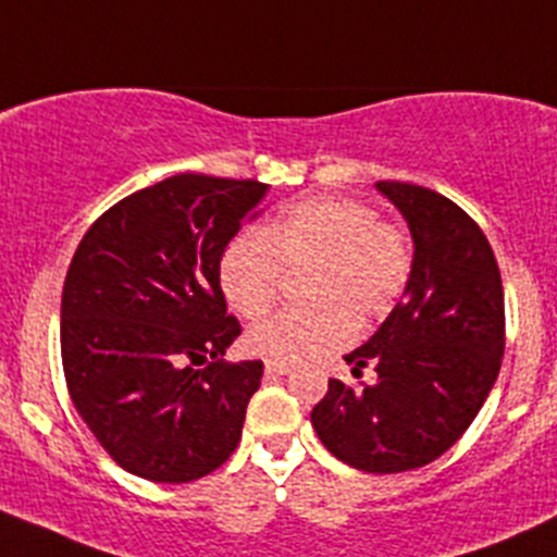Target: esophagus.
I'll list each match as a JSON object with an SVG mask.
<instances>
[{
  "label": "esophagus",
  "instance_id": "1",
  "mask_svg": "<svg viewBox=\"0 0 557 557\" xmlns=\"http://www.w3.org/2000/svg\"><path fill=\"white\" fill-rule=\"evenodd\" d=\"M290 367L288 363H274V361H267V374L269 377H283V374H288Z\"/></svg>",
  "mask_w": 557,
  "mask_h": 557
}]
</instances>
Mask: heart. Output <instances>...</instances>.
Masks as SVG:
<instances>
[{
  "mask_svg": "<svg viewBox=\"0 0 557 557\" xmlns=\"http://www.w3.org/2000/svg\"><path fill=\"white\" fill-rule=\"evenodd\" d=\"M285 272L307 269L301 299L247 331V347L274 363H305L345 345L352 320L383 314L409 274L401 232L356 199L323 196L288 207L258 232H243L221 256V288L243 318H261Z\"/></svg>",
  "mask_w": 557,
  "mask_h": 557,
  "instance_id": "obj_1",
  "label": "heart"
}]
</instances>
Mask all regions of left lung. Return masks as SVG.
Masks as SVG:
<instances>
[{"instance_id":"8db88e82","label":"left lung","mask_w":557,"mask_h":557,"mask_svg":"<svg viewBox=\"0 0 557 557\" xmlns=\"http://www.w3.org/2000/svg\"><path fill=\"white\" fill-rule=\"evenodd\" d=\"M401 212L412 269L401 301L345 358L377 383L329 380L312 429L342 463L369 474L420 469L450 450L485 404L504 356V288L482 228L442 194L383 180Z\"/></svg>"}]
</instances>
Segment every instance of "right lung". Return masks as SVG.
I'll use <instances>...</instances> for the list:
<instances>
[{
  "label": "right lung",
  "mask_w": 557,
  "mask_h": 557,
  "mask_svg": "<svg viewBox=\"0 0 557 557\" xmlns=\"http://www.w3.org/2000/svg\"><path fill=\"white\" fill-rule=\"evenodd\" d=\"M267 185L174 174L86 232L61 294V361L77 414L121 469L180 485L243 440L261 361L226 363L239 320L221 256L261 215Z\"/></svg>",
  "instance_id": "add662e5"
}]
</instances>
